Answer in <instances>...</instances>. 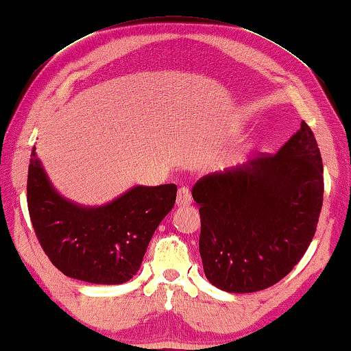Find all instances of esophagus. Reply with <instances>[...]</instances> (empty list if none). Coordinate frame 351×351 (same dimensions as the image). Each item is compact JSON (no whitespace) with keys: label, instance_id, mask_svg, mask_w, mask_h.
Listing matches in <instances>:
<instances>
[{"label":"esophagus","instance_id":"1","mask_svg":"<svg viewBox=\"0 0 351 351\" xmlns=\"http://www.w3.org/2000/svg\"><path fill=\"white\" fill-rule=\"evenodd\" d=\"M192 202V193L187 187H181L178 190V196H176V206H189Z\"/></svg>","mask_w":351,"mask_h":351}]
</instances>
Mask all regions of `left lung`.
<instances>
[{
  "mask_svg": "<svg viewBox=\"0 0 351 351\" xmlns=\"http://www.w3.org/2000/svg\"><path fill=\"white\" fill-rule=\"evenodd\" d=\"M199 253L215 287L252 293L289 275L315 237L322 208L324 167L305 121L278 154L201 178Z\"/></svg>",
  "mask_w": 351,
  "mask_h": 351,
  "instance_id": "1",
  "label": "left lung"
}]
</instances>
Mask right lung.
Returning <instances> with one entry per match:
<instances>
[{"label":"right lung","instance_id":"add662e5","mask_svg":"<svg viewBox=\"0 0 351 351\" xmlns=\"http://www.w3.org/2000/svg\"><path fill=\"white\" fill-rule=\"evenodd\" d=\"M30 156L29 215L50 263L66 276L92 284L132 279L159 222L175 206V184L136 186L106 206L82 207L52 187L35 149Z\"/></svg>","mask_w":351,"mask_h":351}]
</instances>
